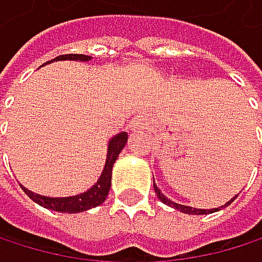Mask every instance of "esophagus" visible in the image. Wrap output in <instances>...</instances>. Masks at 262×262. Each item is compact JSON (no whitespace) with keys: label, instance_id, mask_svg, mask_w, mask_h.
I'll return each mask as SVG.
<instances>
[{"label":"esophagus","instance_id":"1","mask_svg":"<svg viewBox=\"0 0 262 262\" xmlns=\"http://www.w3.org/2000/svg\"><path fill=\"white\" fill-rule=\"evenodd\" d=\"M143 125V119L141 118H137L135 121H134V128H138V127H141Z\"/></svg>","mask_w":262,"mask_h":262}]
</instances>
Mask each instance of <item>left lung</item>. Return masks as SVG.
Segmentation results:
<instances>
[{"mask_svg": "<svg viewBox=\"0 0 262 262\" xmlns=\"http://www.w3.org/2000/svg\"><path fill=\"white\" fill-rule=\"evenodd\" d=\"M154 190H156V193H157V198L162 201V203H165L166 206H171V207H174V209H178V210H181V212H184V214H195V215H201V214H212V212H215V210H220L219 207H215V209H195V207H190V206H184V204H178V203H174V201H171V200H168L160 190H159V187L156 185V182H154ZM237 196V195H236ZM236 196L234 198H231L226 204H223L222 207H226L228 204H231L234 200H236Z\"/></svg>", "mask_w": 262, "mask_h": 262, "instance_id": "8db88e82", "label": "left lung"}]
</instances>
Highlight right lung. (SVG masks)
Returning a JSON list of instances; mask_svg holds the SVG:
<instances>
[{"label":"right lung","mask_w":262,"mask_h":262,"mask_svg":"<svg viewBox=\"0 0 262 262\" xmlns=\"http://www.w3.org/2000/svg\"><path fill=\"white\" fill-rule=\"evenodd\" d=\"M64 59L88 61V59H91V56H86V55H61V56H56L52 61H64ZM52 61H47L45 64L52 62ZM125 143H127V132H121V134L115 135L112 140H110L106 162H105V168L102 171V174H100L99 181L89 190H86L84 193L75 195V196H67V198H48V196H42V195L29 192V190H26L23 187L25 193L33 201H36L37 204L43 206L45 209H52V210H56V212H66V214L83 212V210H88V209L102 204L105 201V198L108 196L110 187H112L113 165H115L116 159L119 157V152L125 146Z\"/></svg>","instance_id":"obj_1"}]
</instances>
